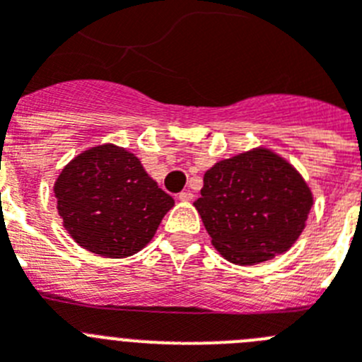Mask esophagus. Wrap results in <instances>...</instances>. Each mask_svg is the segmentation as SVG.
Segmentation results:
<instances>
[{
    "label": "esophagus",
    "mask_w": 362,
    "mask_h": 362,
    "mask_svg": "<svg viewBox=\"0 0 362 362\" xmlns=\"http://www.w3.org/2000/svg\"><path fill=\"white\" fill-rule=\"evenodd\" d=\"M177 199H179V201H192V199H194V194H192L190 190H183V192H181V194H179V196H177Z\"/></svg>",
    "instance_id": "obj_1"
}]
</instances>
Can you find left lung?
I'll return each mask as SVG.
<instances>
[{
	"mask_svg": "<svg viewBox=\"0 0 362 362\" xmlns=\"http://www.w3.org/2000/svg\"><path fill=\"white\" fill-rule=\"evenodd\" d=\"M194 203L212 245L233 264L283 254L305 230L312 192L286 159L254 148L216 163Z\"/></svg>",
	"mask_w": 362,
	"mask_h": 362,
	"instance_id": "obj_1",
	"label": "left lung"
}]
</instances>
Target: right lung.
I'll list each match as a JSON object with an SVG mask.
<instances>
[{
    "instance_id": "right-lung-1",
    "label": "right lung",
    "mask_w": 362,
    "mask_h": 362,
    "mask_svg": "<svg viewBox=\"0 0 362 362\" xmlns=\"http://www.w3.org/2000/svg\"><path fill=\"white\" fill-rule=\"evenodd\" d=\"M54 196L70 238L112 259L145 248L174 206L141 161L116 145L94 146L74 158L56 179Z\"/></svg>"
}]
</instances>
